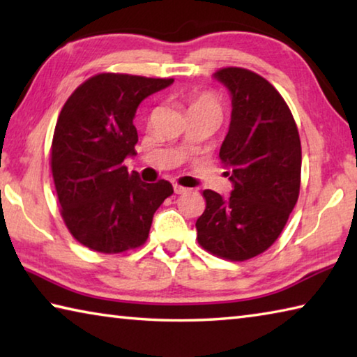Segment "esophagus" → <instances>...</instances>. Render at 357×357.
<instances>
[{
    "label": "esophagus",
    "instance_id": "esophagus-1",
    "mask_svg": "<svg viewBox=\"0 0 357 357\" xmlns=\"http://www.w3.org/2000/svg\"><path fill=\"white\" fill-rule=\"evenodd\" d=\"M185 192H189V189H187V187H183V185H179V184H174V193H178V195H181V193H185Z\"/></svg>",
    "mask_w": 357,
    "mask_h": 357
}]
</instances>
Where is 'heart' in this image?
<instances>
[{
    "label": "heart",
    "instance_id": "heart-1",
    "mask_svg": "<svg viewBox=\"0 0 357 357\" xmlns=\"http://www.w3.org/2000/svg\"><path fill=\"white\" fill-rule=\"evenodd\" d=\"M187 112L190 114H213V116L222 118L223 104L219 96L213 91H202L193 94L187 104Z\"/></svg>",
    "mask_w": 357,
    "mask_h": 357
}]
</instances>
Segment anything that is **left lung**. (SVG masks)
<instances>
[{"instance_id":"left-lung-1","label":"left lung","mask_w":357,"mask_h":357,"mask_svg":"<svg viewBox=\"0 0 357 357\" xmlns=\"http://www.w3.org/2000/svg\"><path fill=\"white\" fill-rule=\"evenodd\" d=\"M215 78L233 96L219 154L233 190L228 198L203 190L206 209L195 223L197 239L215 257L245 261L275 243L298 202L301 138L285 99L266 78L233 66Z\"/></svg>"}]
</instances>
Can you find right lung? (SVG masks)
Instances as JSON below:
<instances>
[{
    "label": "right lung",
    "mask_w": 357,
    "mask_h": 357,
    "mask_svg": "<svg viewBox=\"0 0 357 357\" xmlns=\"http://www.w3.org/2000/svg\"><path fill=\"white\" fill-rule=\"evenodd\" d=\"M172 83L102 72L63 105L50 148L53 183L66 227L88 249L123 253L142 247L154 213L173 193L168 181L143 183L123 164L135 154L137 107Z\"/></svg>",
    "instance_id": "1"
}]
</instances>
